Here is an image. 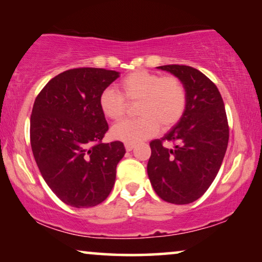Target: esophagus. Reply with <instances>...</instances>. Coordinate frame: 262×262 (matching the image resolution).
<instances>
[{
	"label": "esophagus",
	"mask_w": 262,
	"mask_h": 262,
	"mask_svg": "<svg viewBox=\"0 0 262 262\" xmlns=\"http://www.w3.org/2000/svg\"><path fill=\"white\" fill-rule=\"evenodd\" d=\"M134 144H132V142H125L124 144V147H125V149H127V151H132V149L134 148Z\"/></svg>",
	"instance_id": "obj_1"
}]
</instances>
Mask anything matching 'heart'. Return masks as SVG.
Here are the masks:
<instances>
[{
	"instance_id": "heart-1",
	"label": "heart",
	"mask_w": 262,
	"mask_h": 262,
	"mask_svg": "<svg viewBox=\"0 0 262 262\" xmlns=\"http://www.w3.org/2000/svg\"><path fill=\"white\" fill-rule=\"evenodd\" d=\"M118 91L105 89L99 96V107L110 120L123 116L128 103L139 102L135 120L120 121L111 128L117 140L139 142L151 138L162 129H169L180 122L186 113L188 91L175 75L162 76L148 71H137L124 76Z\"/></svg>"
}]
</instances>
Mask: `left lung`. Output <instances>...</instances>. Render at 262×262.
<instances>
[{"mask_svg":"<svg viewBox=\"0 0 262 262\" xmlns=\"http://www.w3.org/2000/svg\"><path fill=\"white\" fill-rule=\"evenodd\" d=\"M184 82L188 91L186 113L162 139L149 142L147 173L153 189L164 201L190 204L205 194L221 169L229 142L224 102L217 86L189 66L157 67ZM174 144L172 149L162 145Z\"/></svg>","mask_w":262,"mask_h":262,"instance_id":"obj_1","label":"left lung"}]
</instances>
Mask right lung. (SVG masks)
Masks as SVG:
<instances>
[{"label": "right lung", "instance_id": "add662e5", "mask_svg": "<svg viewBox=\"0 0 262 262\" xmlns=\"http://www.w3.org/2000/svg\"><path fill=\"white\" fill-rule=\"evenodd\" d=\"M120 73L74 68L52 78L34 100L31 147L38 169L56 196L76 208L93 207L109 196L121 141L102 142L109 129L99 96Z\"/></svg>", "mask_w": 262, "mask_h": 262}]
</instances>
